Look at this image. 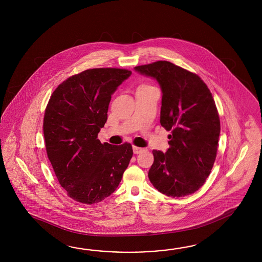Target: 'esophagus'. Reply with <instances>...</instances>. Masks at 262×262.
Returning a JSON list of instances; mask_svg holds the SVG:
<instances>
[{"label":"esophagus","instance_id":"obj_1","mask_svg":"<svg viewBox=\"0 0 262 262\" xmlns=\"http://www.w3.org/2000/svg\"><path fill=\"white\" fill-rule=\"evenodd\" d=\"M144 150L143 148H139V147H137V146H133V151L135 155H139L140 152H142Z\"/></svg>","mask_w":262,"mask_h":262}]
</instances>
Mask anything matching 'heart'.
<instances>
[{"mask_svg": "<svg viewBox=\"0 0 262 262\" xmlns=\"http://www.w3.org/2000/svg\"><path fill=\"white\" fill-rule=\"evenodd\" d=\"M156 89L154 86H151L150 84L142 83L140 84L138 88V93H143V92H148L150 90Z\"/></svg>", "mask_w": 262, "mask_h": 262, "instance_id": "1", "label": "heart"}]
</instances>
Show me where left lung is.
I'll use <instances>...</instances> for the list:
<instances>
[{"label": "left lung", "mask_w": 262, "mask_h": 262, "mask_svg": "<svg viewBox=\"0 0 262 262\" xmlns=\"http://www.w3.org/2000/svg\"><path fill=\"white\" fill-rule=\"evenodd\" d=\"M134 69L159 84L160 123L171 131L167 151L152 150L150 183L167 196L193 194L205 183L216 157L220 120L212 94L198 75L169 61Z\"/></svg>", "instance_id": "1"}]
</instances>
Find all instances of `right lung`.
<instances>
[{
    "instance_id": "add662e5",
    "label": "right lung",
    "mask_w": 262,
    "mask_h": 262,
    "mask_svg": "<svg viewBox=\"0 0 262 262\" xmlns=\"http://www.w3.org/2000/svg\"><path fill=\"white\" fill-rule=\"evenodd\" d=\"M132 72L88 69L60 84L43 123L48 157L61 187L74 201L95 204L116 190L133 156L130 143L102 144L112 95Z\"/></svg>"
}]
</instances>
